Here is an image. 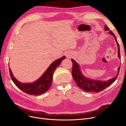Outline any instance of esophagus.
Segmentation results:
<instances>
[{
	"label": "esophagus",
	"instance_id": "esophagus-1",
	"mask_svg": "<svg viewBox=\"0 0 126 126\" xmlns=\"http://www.w3.org/2000/svg\"><path fill=\"white\" fill-rule=\"evenodd\" d=\"M68 57H69V56H68Z\"/></svg>",
	"mask_w": 126,
	"mask_h": 126
}]
</instances>
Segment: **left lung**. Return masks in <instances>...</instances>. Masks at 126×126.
Here are the masks:
<instances>
[{"instance_id":"left-lung-1","label":"left lung","mask_w":126,"mask_h":126,"mask_svg":"<svg viewBox=\"0 0 126 126\" xmlns=\"http://www.w3.org/2000/svg\"><path fill=\"white\" fill-rule=\"evenodd\" d=\"M104 29L105 31H109V34L113 36L114 38L115 42L117 45L118 57L119 59H121L120 45H119V44L117 41L115 36L113 32L111 31H110L106 25H105ZM71 60L72 62L73 63V64H72V76L76 82L78 86L82 89L83 90L86 92L98 93V92L103 90L104 89L109 86L110 85H111L116 80L118 75L119 72H120V66L118 68L117 74L116 76L113 78L109 79V80L102 81L101 80H94V79H89L85 76L82 74L79 64L74 59H71Z\"/></svg>"}]
</instances>
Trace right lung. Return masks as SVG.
<instances>
[{
	"label": "right lung",
	"instance_id": "obj_1",
	"mask_svg": "<svg viewBox=\"0 0 126 126\" xmlns=\"http://www.w3.org/2000/svg\"><path fill=\"white\" fill-rule=\"evenodd\" d=\"M66 57L65 56H63L60 59L56 60L49 65V66L40 78L34 82L28 83H23L18 81L13 75L9 66V71L11 79L16 86L25 93L30 95H41L48 91L51 86L53 74L56 68L59 66L62 61Z\"/></svg>",
	"mask_w": 126,
	"mask_h": 126
}]
</instances>
